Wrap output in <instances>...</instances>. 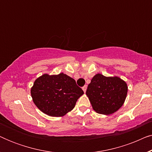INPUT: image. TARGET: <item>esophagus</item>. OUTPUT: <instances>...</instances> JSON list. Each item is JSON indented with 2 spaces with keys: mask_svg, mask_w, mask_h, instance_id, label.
Returning <instances> with one entry per match:
<instances>
[{
  "mask_svg": "<svg viewBox=\"0 0 152 152\" xmlns=\"http://www.w3.org/2000/svg\"><path fill=\"white\" fill-rule=\"evenodd\" d=\"M86 88H87V86H86V85H84V86L82 87V90L84 91V93L86 91Z\"/></svg>",
  "mask_w": 152,
  "mask_h": 152,
  "instance_id": "34e87169",
  "label": "esophagus"
}]
</instances>
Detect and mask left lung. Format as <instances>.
Returning a JSON list of instances; mask_svg holds the SVG:
<instances>
[{
  "mask_svg": "<svg viewBox=\"0 0 152 152\" xmlns=\"http://www.w3.org/2000/svg\"><path fill=\"white\" fill-rule=\"evenodd\" d=\"M127 90L126 83L118 77H105L98 73L92 78L86 94L94 111L110 115L123 105Z\"/></svg>",
  "mask_w": 152,
  "mask_h": 152,
  "instance_id": "8db88e82",
  "label": "left lung"
}]
</instances>
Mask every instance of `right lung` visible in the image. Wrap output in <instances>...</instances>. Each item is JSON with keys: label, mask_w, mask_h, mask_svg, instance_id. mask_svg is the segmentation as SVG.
<instances>
[{"label": "right lung", "mask_w": 152, "mask_h": 152, "mask_svg": "<svg viewBox=\"0 0 152 152\" xmlns=\"http://www.w3.org/2000/svg\"><path fill=\"white\" fill-rule=\"evenodd\" d=\"M84 94L74 79L67 75L43 74L34 81L31 96L37 108L48 115L61 117L72 111Z\"/></svg>", "instance_id": "add662e5"}]
</instances>
